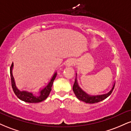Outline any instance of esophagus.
I'll return each mask as SVG.
<instances>
[{
	"label": "esophagus",
	"mask_w": 131,
	"mask_h": 131,
	"mask_svg": "<svg viewBox=\"0 0 131 131\" xmlns=\"http://www.w3.org/2000/svg\"><path fill=\"white\" fill-rule=\"evenodd\" d=\"M73 63H74V61H73L72 59L68 60L67 61V65L68 66V67H70V66L72 65Z\"/></svg>",
	"instance_id": "34e87169"
}]
</instances>
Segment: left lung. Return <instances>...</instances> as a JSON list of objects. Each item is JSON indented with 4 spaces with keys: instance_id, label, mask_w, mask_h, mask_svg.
Segmentation results:
<instances>
[{
    "instance_id": "obj_1",
    "label": "left lung",
    "mask_w": 131,
    "mask_h": 131,
    "mask_svg": "<svg viewBox=\"0 0 131 131\" xmlns=\"http://www.w3.org/2000/svg\"><path fill=\"white\" fill-rule=\"evenodd\" d=\"M77 76V74H76ZM114 87H115V84L113 85L112 89L110 91L108 92L106 94H102V95H91L87 94L84 91H82L81 88L79 86L77 81V78H76L74 81V84L73 87V91H74L75 95L76 97L79 99V100H81L82 102H84L87 103H98L99 102H101L102 100H105V99L107 98L108 97L112 94L113 90Z\"/></svg>"
}]
</instances>
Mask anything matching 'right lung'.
I'll return each mask as SVG.
<instances>
[{"mask_svg": "<svg viewBox=\"0 0 131 131\" xmlns=\"http://www.w3.org/2000/svg\"><path fill=\"white\" fill-rule=\"evenodd\" d=\"M13 68V63L12 64L11 67H10V78H11L12 86L13 92L17 96L18 98L23 100V101L28 102V103H39V102L43 101L47 98L48 96L50 94L51 90H52V86L53 85V81L55 80L57 75V72L54 73L47 85L42 89H40L39 92V94L35 95L32 92H30L26 91H20L17 88L12 74Z\"/></svg>", "mask_w": 131, "mask_h": 131, "instance_id": "1", "label": "right lung"}]
</instances>
